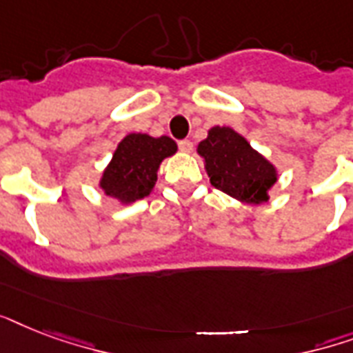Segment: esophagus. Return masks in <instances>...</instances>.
Instances as JSON below:
<instances>
[{"instance_id":"esophagus-1","label":"esophagus","mask_w":353,"mask_h":353,"mask_svg":"<svg viewBox=\"0 0 353 353\" xmlns=\"http://www.w3.org/2000/svg\"><path fill=\"white\" fill-rule=\"evenodd\" d=\"M194 148V144L188 141V139H183V141H179V150L181 152H185V154H190Z\"/></svg>"}]
</instances>
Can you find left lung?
Here are the masks:
<instances>
[{"label":"left lung","mask_w":353,"mask_h":353,"mask_svg":"<svg viewBox=\"0 0 353 353\" xmlns=\"http://www.w3.org/2000/svg\"><path fill=\"white\" fill-rule=\"evenodd\" d=\"M210 185L241 203L262 205L279 181L276 166L229 126H214L198 144Z\"/></svg>","instance_id":"8db88e82"}]
</instances>
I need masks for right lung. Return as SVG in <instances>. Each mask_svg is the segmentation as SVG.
<instances>
[{"mask_svg":"<svg viewBox=\"0 0 353 353\" xmlns=\"http://www.w3.org/2000/svg\"><path fill=\"white\" fill-rule=\"evenodd\" d=\"M176 152V141L166 135L128 133L102 172L99 188L121 205L135 203L154 192L161 163Z\"/></svg>","mask_w":353,"mask_h":353,"instance_id":"right-lung-1","label":"right lung"}]
</instances>
